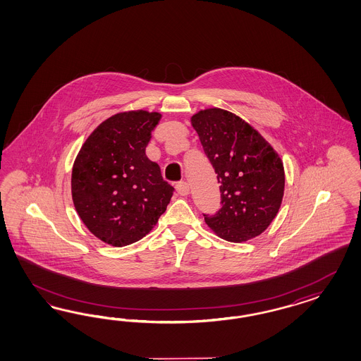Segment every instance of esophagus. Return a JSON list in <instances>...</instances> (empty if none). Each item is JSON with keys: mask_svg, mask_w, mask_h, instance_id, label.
<instances>
[{"mask_svg": "<svg viewBox=\"0 0 361 361\" xmlns=\"http://www.w3.org/2000/svg\"><path fill=\"white\" fill-rule=\"evenodd\" d=\"M176 190L180 196H188L189 195V184L185 181H180L176 184Z\"/></svg>", "mask_w": 361, "mask_h": 361, "instance_id": "obj_1", "label": "esophagus"}]
</instances>
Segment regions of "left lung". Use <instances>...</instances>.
Listing matches in <instances>:
<instances>
[{"mask_svg":"<svg viewBox=\"0 0 361 361\" xmlns=\"http://www.w3.org/2000/svg\"><path fill=\"white\" fill-rule=\"evenodd\" d=\"M190 123L221 184V209L212 217L204 214L207 225L235 243L262 234L283 198L279 154L252 126L226 109H201Z\"/></svg>","mask_w":361,"mask_h":361,"instance_id":"obj_1","label":"left lung"}]
</instances>
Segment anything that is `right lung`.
<instances>
[{
  "mask_svg": "<svg viewBox=\"0 0 361 361\" xmlns=\"http://www.w3.org/2000/svg\"><path fill=\"white\" fill-rule=\"evenodd\" d=\"M160 112L132 109L112 115L90 133L71 173L78 214L97 238L115 247L145 237L166 210L173 188L145 148Z\"/></svg>",
  "mask_w": 361,
  "mask_h": 361,
  "instance_id": "add662e5",
  "label": "right lung"
}]
</instances>
